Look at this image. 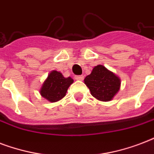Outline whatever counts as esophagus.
<instances>
[{"instance_id": "34e87169", "label": "esophagus", "mask_w": 154, "mask_h": 154, "mask_svg": "<svg viewBox=\"0 0 154 154\" xmlns=\"http://www.w3.org/2000/svg\"><path fill=\"white\" fill-rule=\"evenodd\" d=\"M83 75H75V79H77V80H83Z\"/></svg>"}]
</instances>
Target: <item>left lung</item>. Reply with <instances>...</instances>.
<instances>
[{
    "label": "left lung",
    "instance_id": "left-lung-1",
    "mask_svg": "<svg viewBox=\"0 0 154 154\" xmlns=\"http://www.w3.org/2000/svg\"><path fill=\"white\" fill-rule=\"evenodd\" d=\"M84 83L95 98L101 101H109L120 90V79L105 66L98 65L84 79Z\"/></svg>",
    "mask_w": 154,
    "mask_h": 154
}]
</instances>
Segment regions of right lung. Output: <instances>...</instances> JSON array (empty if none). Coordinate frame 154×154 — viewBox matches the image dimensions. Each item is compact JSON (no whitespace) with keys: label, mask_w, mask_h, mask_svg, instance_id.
I'll list each match as a JSON object with an SVG mask.
<instances>
[{"label":"right lung","mask_w":154,"mask_h":154,"mask_svg":"<svg viewBox=\"0 0 154 154\" xmlns=\"http://www.w3.org/2000/svg\"><path fill=\"white\" fill-rule=\"evenodd\" d=\"M74 80L71 77L65 78L60 72L51 71L42 86V96L51 102H56L66 96L67 89Z\"/></svg>","instance_id":"obj_1"}]
</instances>
